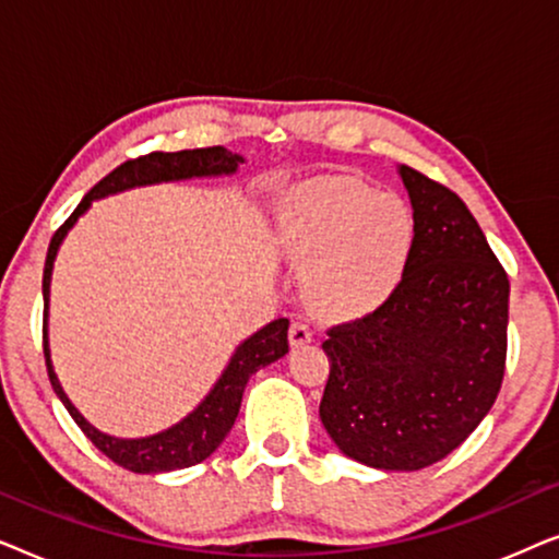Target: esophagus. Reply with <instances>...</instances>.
I'll list each match as a JSON object with an SVG mask.
<instances>
[{
  "label": "esophagus",
  "instance_id": "obj_1",
  "mask_svg": "<svg viewBox=\"0 0 559 559\" xmlns=\"http://www.w3.org/2000/svg\"><path fill=\"white\" fill-rule=\"evenodd\" d=\"M310 341H312L310 325L302 323V320H295V323L289 325V346L302 348V346H308Z\"/></svg>",
  "mask_w": 559,
  "mask_h": 559
}]
</instances>
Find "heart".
<instances>
[{
	"label": "heart",
	"mask_w": 559,
	"mask_h": 559,
	"mask_svg": "<svg viewBox=\"0 0 559 559\" xmlns=\"http://www.w3.org/2000/svg\"><path fill=\"white\" fill-rule=\"evenodd\" d=\"M282 231L305 266V295L318 310L361 316L394 293L415 247V216L394 193L354 178L305 186L287 205Z\"/></svg>",
	"instance_id": "b5f03b06"
}]
</instances>
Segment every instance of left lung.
Here are the masks:
<instances>
[{
  "mask_svg": "<svg viewBox=\"0 0 559 559\" xmlns=\"http://www.w3.org/2000/svg\"><path fill=\"white\" fill-rule=\"evenodd\" d=\"M415 216L404 277L369 316L333 325L320 419L381 471L442 461L480 425L507 369L509 277L453 190L400 165Z\"/></svg>",
  "mask_w": 559,
  "mask_h": 559,
  "instance_id": "left-lung-1",
  "label": "left lung"
}]
</instances>
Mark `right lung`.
I'll return each instance as SVG.
<instances>
[{
  "label": "right lung",
  "mask_w": 559,
  "mask_h": 559,
  "mask_svg": "<svg viewBox=\"0 0 559 559\" xmlns=\"http://www.w3.org/2000/svg\"><path fill=\"white\" fill-rule=\"evenodd\" d=\"M243 157L231 155L224 147H201V150H180V152H150V155L127 159L124 165H119L117 170H111L104 180H98L94 188L83 195L63 226L52 234L48 257H45V270H43V300H45V316H43V350H45V364H48V377L50 384L60 396V402L66 404V409L71 412L75 425L81 427L83 435L102 450L106 457H111L114 463L132 473H170L180 468H190V465L201 463L216 450L236 423L239 415L243 389L251 373H257L264 366H270L287 354V318L272 320L270 325H264L262 331H257L251 338H247L236 348L231 361L221 373V379L213 384L209 396L190 412L188 417H182L178 425L167 427V430L150 435V438H136L124 440L114 438L96 430L79 409L73 407V402L68 400L63 386L52 371L50 361V346H48V302H50V277H52V262L63 243L66 234L71 231L75 221L88 211V205L98 201V198L121 193V190L140 188V186H155V182H173V180H188V178H216V175H234Z\"/></svg>",
  "instance_id": "1"
}]
</instances>
